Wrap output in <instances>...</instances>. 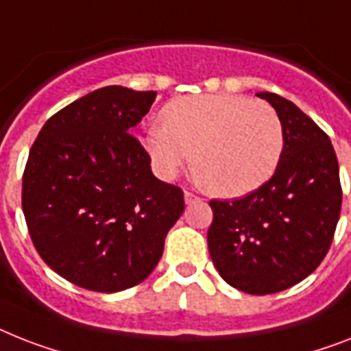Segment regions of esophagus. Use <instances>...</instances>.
I'll use <instances>...</instances> for the list:
<instances>
[{"label":"esophagus","mask_w":351,"mask_h":351,"mask_svg":"<svg viewBox=\"0 0 351 351\" xmlns=\"http://www.w3.org/2000/svg\"><path fill=\"white\" fill-rule=\"evenodd\" d=\"M184 200H185V204L191 205V204H195V202L200 200V198H198V196H196L195 193H191V191H185V193H184Z\"/></svg>","instance_id":"34e87169"}]
</instances>
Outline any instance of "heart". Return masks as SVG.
<instances>
[{"mask_svg":"<svg viewBox=\"0 0 351 351\" xmlns=\"http://www.w3.org/2000/svg\"><path fill=\"white\" fill-rule=\"evenodd\" d=\"M144 135V147L162 178L193 162L221 196H243L272 178L285 151V131L267 102L241 95H193L167 102Z\"/></svg>","mask_w":351,"mask_h":351,"instance_id":"obj_1","label":"heart"}]
</instances>
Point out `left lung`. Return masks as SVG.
<instances>
[{
	"label": "left lung",
	"mask_w": 351,
	"mask_h": 351,
	"mask_svg": "<svg viewBox=\"0 0 351 351\" xmlns=\"http://www.w3.org/2000/svg\"><path fill=\"white\" fill-rule=\"evenodd\" d=\"M281 119L285 151L267 184L243 198L210 200L209 254L221 278L254 295L303 281L323 261L341 215L339 164L328 135L294 102L259 92Z\"/></svg>",
	"instance_id": "8db88e82"
}]
</instances>
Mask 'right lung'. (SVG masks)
Segmentation results:
<instances>
[{
	"instance_id": "1",
	"label": "right lung",
	"mask_w": 351,
	"mask_h": 351,
	"mask_svg": "<svg viewBox=\"0 0 351 351\" xmlns=\"http://www.w3.org/2000/svg\"><path fill=\"white\" fill-rule=\"evenodd\" d=\"M156 92L99 88L41 128L23 175V213L34 247L61 278L121 292L155 270L184 193L158 180L130 131Z\"/></svg>"
}]
</instances>
